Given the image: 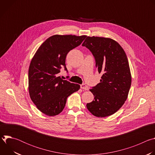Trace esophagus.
<instances>
[{
    "label": "esophagus",
    "instance_id": "1",
    "mask_svg": "<svg viewBox=\"0 0 155 155\" xmlns=\"http://www.w3.org/2000/svg\"><path fill=\"white\" fill-rule=\"evenodd\" d=\"M80 87L81 88L82 90H88V87L85 84H81L80 85Z\"/></svg>",
    "mask_w": 155,
    "mask_h": 155
}]
</instances>
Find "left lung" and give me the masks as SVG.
Listing matches in <instances>:
<instances>
[{
	"instance_id": "8db88e82",
	"label": "left lung",
	"mask_w": 155,
	"mask_h": 155,
	"mask_svg": "<svg viewBox=\"0 0 155 155\" xmlns=\"http://www.w3.org/2000/svg\"><path fill=\"white\" fill-rule=\"evenodd\" d=\"M82 46L92 53L97 71L102 75L101 82L90 90L94 99L86 107L99 118L112 115L124 104L130 90L131 74L127 56L120 44L110 38L88 36Z\"/></svg>"
}]
</instances>
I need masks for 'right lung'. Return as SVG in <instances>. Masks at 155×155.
<instances>
[{
	"label": "right lung",
	"instance_id": "1",
	"mask_svg": "<svg viewBox=\"0 0 155 155\" xmlns=\"http://www.w3.org/2000/svg\"><path fill=\"white\" fill-rule=\"evenodd\" d=\"M86 35H54L44 41L32 58L29 68V93L37 108L53 117L65 107L67 98L80 87V84L58 76L65 66L68 53L79 46Z\"/></svg>",
	"mask_w": 155,
	"mask_h": 155
}]
</instances>
